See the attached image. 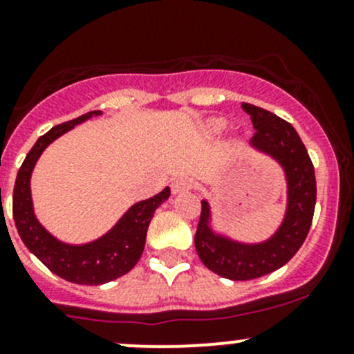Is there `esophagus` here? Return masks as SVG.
I'll return each instance as SVG.
<instances>
[{"label":"esophagus","mask_w":354,"mask_h":354,"mask_svg":"<svg viewBox=\"0 0 354 354\" xmlns=\"http://www.w3.org/2000/svg\"><path fill=\"white\" fill-rule=\"evenodd\" d=\"M192 188V180H188V178H178V180L173 181V185H171V190H173V194H181V192H187Z\"/></svg>","instance_id":"34e87169"}]
</instances>
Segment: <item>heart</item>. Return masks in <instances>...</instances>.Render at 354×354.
Wrapping results in <instances>:
<instances>
[{
    "label": "heart",
    "instance_id": "b5f03b06",
    "mask_svg": "<svg viewBox=\"0 0 354 354\" xmlns=\"http://www.w3.org/2000/svg\"><path fill=\"white\" fill-rule=\"evenodd\" d=\"M223 121H219V120H217V121H214V128H217V130H219V128H223Z\"/></svg>",
    "mask_w": 354,
    "mask_h": 354
}]
</instances>
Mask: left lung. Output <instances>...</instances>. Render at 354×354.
I'll return each instance as SVG.
<instances>
[{
	"instance_id": "left-lung-1",
	"label": "left lung",
	"mask_w": 354,
	"mask_h": 354,
	"mask_svg": "<svg viewBox=\"0 0 354 354\" xmlns=\"http://www.w3.org/2000/svg\"><path fill=\"white\" fill-rule=\"evenodd\" d=\"M241 108L250 114L255 128L250 144L272 156L284 167L288 181V210L283 224L270 240L245 245L210 230V207L202 200L195 248L207 269L231 281L257 279L288 263L308 234L317 200L315 169L292 124L270 111L248 102H241Z\"/></svg>"
}]
</instances>
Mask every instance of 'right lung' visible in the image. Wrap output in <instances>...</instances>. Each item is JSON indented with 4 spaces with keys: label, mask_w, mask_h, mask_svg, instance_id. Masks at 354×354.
Returning a JSON list of instances; mask_svg holds the SVG:
<instances>
[{
    "label": "right lung",
    "mask_w": 354,
    "mask_h": 354,
    "mask_svg": "<svg viewBox=\"0 0 354 354\" xmlns=\"http://www.w3.org/2000/svg\"><path fill=\"white\" fill-rule=\"evenodd\" d=\"M99 114L101 111H91L66 123L56 124L48 133L39 137L20 166L13 188V219L25 246L56 276L70 283L88 286L118 279L137 266L144 252L152 216L157 207L171 195V190L166 187L154 197L137 202L124 212L113 230L87 245L63 243L39 224L30 197V174L35 162L51 142L75 128V124Z\"/></svg>",
    "instance_id": "obj_1"
}]
</instances>
